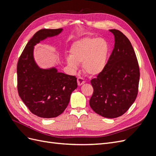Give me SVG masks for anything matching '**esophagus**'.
<instances>
[{
    "mask_svg": "<svg viewBox=\"0 0 156 156\" xmlns=\"http://www.w3.org/2000/svg\"><path fill=\"white\" fill-rule=\"evenodd\" d=\"M84 83H85V81H84V79L81 77H79L77 78V84L79 86H81Z\"/></svg>",
    "mask_w": 156,
    "mask_h": 156,
    "instance_id": "obj_1",
    "label": "esophagus"
}]
</instances>
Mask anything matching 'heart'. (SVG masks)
Wrapping results in <instances>:
<instances>
[{
  "label": "heart",
  "mask_w": 156,
  "mask_h": 156,
  "mask_svg": "<svg viewBox=\"0 0 156 156\" xmlns=\"http://www.w3.org/2000/svg\"><path fill=\"white\" fill-rule=\"evenodd\" d=\"M110 47L104 38L83 37L75 41L70 49V55L66 58V63L73 70L83 62L84 72L96 76L104 70L107 62Z\"/></svg>",
  "instance_id": "heart-1"
}]
</instances>
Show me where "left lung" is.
Wrapping results in <instances>:
<instances>
[{"label": "left lung", "mask_w": 156, "mask_h": 156, "mask_svg": "<svg viewBox=\"0 0 156 156\" xmlns=\"http://www.w3.org/2000/svg\"><path fill=\"white\" fill-rule=\"evenodd\" d=\"M109 31L115 48L104 70L91 80L94 92L89 104L97 114L107 119L124 115L137 96L139 68L130 41L119 30Z\"/></svg>", "instance_id": "obj_1"}]
</instances>
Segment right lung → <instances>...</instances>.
Returning <instances> with one entry per match:
<instances>
[{
	"label": "right lung",
	"instance_id": "add662e5",
	"mask_svg": "<svg viewBox=\"0 0 156 156\" xmlns=\"http://www.w3.org/2000/svg\"><path fill=\"white\" fill-rule=\"evenodd\" d=\"M63 29H41L28 42L17 68L18 93L33 114L51 119L59 116L67 107L72 92L77 87V78L58 72L55 67L44 69L34 57V46L59 35Z\"/></svg>",
	"mask_w": 156,
	"mask_h": 156
}]
</instances>
